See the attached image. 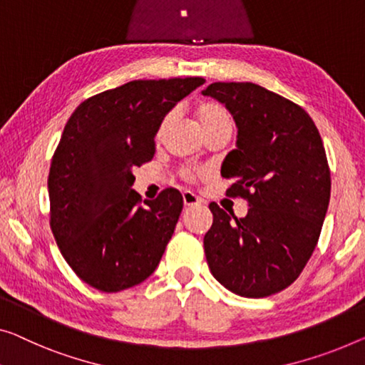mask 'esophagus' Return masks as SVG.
<instances>
[{
	"mask_svg": "<svg viewBox=\"0 0 365 365\" xmlns=\"http://www.w3.org/2000/svg\"><path fill=\"white\" fill-rule=\"evenodd\" d=\"M182 198H183V205L185 206H193V205H200L201 203V198L198 197L197 193H193V192H183V195H182Z\"/></svg>",
	"mask_w": 365,
	"mask_h": 365,
	"instance_id": "34e87169",
	"label": "esophagus"
}]
</instances>
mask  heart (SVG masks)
<instances>
[{
  "instance_id": "1",
  "label": "heart",
  "mask_w": 365,
  "mask_h": 365,
  "mask_svg": "<svg viewBox=\"0 0 365 365\" xmlns=\"http://www.w3.org/2000/svg\"><path fill=\"white\" fill-rule=\"evenodd\" d=\"M195 116H197V121L205 134L217 128L231 126L230 114H227V111L221 105H217V103H213V101L200 103L197 110H195ZM170 123H172V114H167V116L160 121L159 129H157V139L164 138V134L167 133ZM183 173L187 178H195L201 175L200 170H185Z\"/></svg>"
}]
</instances>
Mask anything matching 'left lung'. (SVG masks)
<instances>
[{
    "label": "left lung",
    "instance_id": "left-lung-1",
    "mask_svg": "<svg viewBox=\"0 0 365 365\" xmlns=\"http://www.w3.org/2000/svg\"><path fill=\"white\" fill-rule=\"evenodd\" d=\"M203 95L232 114L236 149L222 160L221 175L235 178L227 193L249 201L244 217L210 203L206 260L236 295H274L302 274L328 211L331 173L322 135L303 108L260 85L216 81Z\"/></svg>",
    "mask_w": 365,
    "mask_h": 365
}]
</instances>
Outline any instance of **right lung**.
<instances>
[{
  "label": "right lung",
  "instance_id": "obj_1",
  "mask_svg": "<svg viewBox=\"0 0 365 365\" xmlns=\"http://www.w3.org/2000/svg\"><path fill=\"white\" fill-rule=\"evenodd\" d=\"M205 78L134 80L85 100L65 124L48 172L51 227L85 284L121 292L154 274L183 198L133 190L134 167L154 157L162 119Z\"/></svg>",
  "mask_w": 365,
  "mask_h": 365
}]
</instances>
